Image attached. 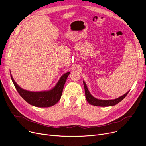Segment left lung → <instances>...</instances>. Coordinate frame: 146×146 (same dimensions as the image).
<instances>
[{
  "label": "left lung",
  "mask_w": 146,
  "mask_h": 146,
  "mask_svg": "<svg viewBox=\"0 0 146 146\" xmlns=\"http://www.w3.org/2000/svg\"><path fill=\"white\" fill-rule=\"evenodd\" d=\"M83 85H84V88H85L86 99L88 101V102L90 103L91 105H94V106H99V107H108V106L115 105L119 102H120L122 100L124 99L125 98V96L127 95V94L129 93V92L128 91L127 93H125L124 95L121 96L120 98L113 99V100H100L94 98V97L90 94V92L88 90L86 83L84 81H83Z\"/></svg>",
  "instance_id": "1"
}]
</instances>
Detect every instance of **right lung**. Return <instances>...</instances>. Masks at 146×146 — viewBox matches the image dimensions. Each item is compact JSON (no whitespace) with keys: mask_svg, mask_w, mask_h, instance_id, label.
Instances as JSON below:
<instances>
[{"mask_svg":"<svg viewBox=\"0 0 146 146\" xmlns=\"http://www.w3.org/2000/svg\"><path fill=\"white\" fill-rule=\"evenodd\" d=\"M69 74L68 72L61 76L52 90L41 92H32L22 89L15 82L11 75V78L17 91L27 103L38 107H49L56 104L60 99L66 80Z\"/></svg>","mask_w":146,"mask_h":146,"instance_id":"1","label":"right lung"}]
</instances>
